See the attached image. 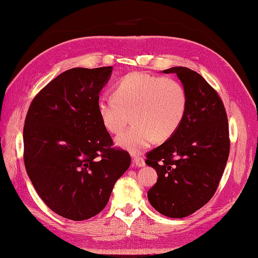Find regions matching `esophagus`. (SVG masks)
Returning a JSON list of instances; mask_svg holds the SVG:
<instances>
[{
	"mask_svg": "<svg viewBox=\"0 0 258 258\" xmlns=\"http://www.w3.org/2000/svg\"><path fill=\"white\" fill-rule=\"evenodd\" d=\"M133 163H134V165H135L136 167H143V166H145V160H144V158L141 157V156H134Z\"/></svg>",
	"mask_w": 258,
	"mask_h": 258,
	"instance_id": "1",
	"label": "esophagus"
}]
</instances>
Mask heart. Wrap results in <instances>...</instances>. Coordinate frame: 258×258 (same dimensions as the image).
Segmentation results:
<instances>
[{
    "label": "heart",
    "mask_w": 258,
    "mask_h": 258,
    "mask_svg": "<svg viewBox=\"0 0 258 258\" xmlns=\"http://www.w3.org/2000/svg\"><path fill=\"white\" fill-rule=\"evenodd\" d=\"M114 97H100L97 110L102 124L112 134L132 127L118 137V145L133 153L153 141H166L176 133L187 111V95L178 80L170 77L133 73L114 86Z\"/></svg>",
    "instance_id": "obj_1"
}]
</instances>
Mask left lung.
I'll return each mask as SVG.
<instances>
[{
  "label": "left lung",
  "mask_w": 258,
  "mask_h": 258,
  "mask_svg": "<svg viewBox=\"0 0 258 258\" xmlns=\"http://www.w3.org/2000/svg\"><path fill=\"white\" fill-rule=\"evenodd\" d=\"M176 74L187 95V111L176 133L146 154L145 163L157 171L147 197L155 210L180 219L210 201L222 178L230 154L226 111L218 92L205 78L185 67Z\"/></svg>",
  "instance_id": "1"
}]
</instances>
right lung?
Here are the masks:
<instances>
[{
  "label": "right lung",
  "mask_w": 258,
  "mask_h": 258,
  "mask_svg": "<svg viewBox=\"0 0 258 258\" xmlns=\"http://www.w3.org/2000/svg\"><path fill=\"white\" fill-rule=\"evenodd\" d=\"M112 67L74 68L36 94L23 130L24 164L46 206L83 221L105 208L130 154L113 147L97 110Z\"/></svg>",
  "instance_id": "right-lung-1"
}]
</instances>
